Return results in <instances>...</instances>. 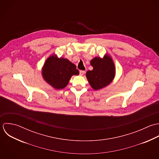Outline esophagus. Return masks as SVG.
Instances as JSON below:
<instances>
[{"label": "esophagus", "mask_w": 159, "mask_h": 159, "mask_svg": "<svg viewBox=\"0 0 159 159\" xmlns=\"http://www.w3.org/2000/svg\"><path fill=\"white\" fill-rule=\"evenodd\" d=\"M84 73H85V71L81 70V71H80V76H83V75L84 74Z\"/></svg>", "instance_id": "34e87169"}]
</instances>
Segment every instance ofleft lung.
<instances>
[{"mask_svg":"<svg viewBox=\"0 0 159 159\" xmlns=\"http://www.w3.org/2000/svg\"><path fill=\"white\" fill-rule=\"evenodd\" d=\"M93 70L86 72L87 79L94 90H99L108 86L113 80L115 66L110 55H106L103 58L94 57L91 60Z\"/></svg>","mask_w":159,"mask_h":159,"instance_id":"8db88e82","label":"left lung"}]
</instances>
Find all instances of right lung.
I'll use <instances>...</instances> for the list:
<instances>
[{"label": "right lung", "instance_id": "right-lung-1", "mask_svg": "<svg viewBox=\"0 0 159 159\" xmlns=\"http://www.w3.org/2000/svg\"><path fill=\"white\" fill-rule=\"evenodd\" d=\"M42 74L45 81L53 88L61 89L67 86L73 75H78L80 72L68 59L52 55L44 63Z\"/></svg>", "mask_w": 159, "mask_h": 159}]
</instances>
